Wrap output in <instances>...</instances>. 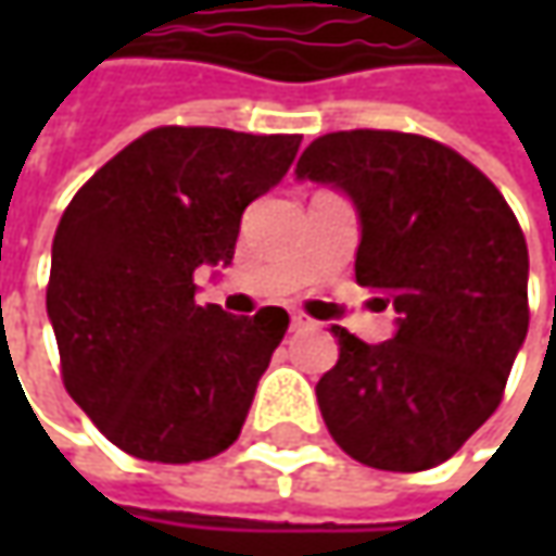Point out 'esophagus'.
Listing matches in <instances>:
<instances>
[{"instance_id": "1", "label": "esophagus", "mask_w": 556, "mask_h": 556, "mask_svg": "<svg viewBox=\"0 0 556 556\" xmlns=\"http://www.w3.org/2000/svg\"><path fill=\"white\" fill-rule=\"evenodd\" d=\"M290 328L293 331H306V328H315V321H312L309 315H303V312H290Z\"/></svg>"}]
</instances>
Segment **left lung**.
<instances>
[{
	"label": "left lung",
	"instance_id": "obj_1",
	"mask_svg": "<svg viewBox=\"0 0 556 556\" xmlns=\"http://www.w3.org/2000/svg\"><path fill=\"white\" fill-rule=\"evenodd\" d=\"M296 179L358 213L355 281L387 293L393 340L333 325L340 358L315 387L333 442L377 470L448 460L498 408L529 331V250L502 191L458 151L390 129L328 132Z\"/></svg>",
	"mask_w": 556,
	"mask_h": 556
}]
</instances>
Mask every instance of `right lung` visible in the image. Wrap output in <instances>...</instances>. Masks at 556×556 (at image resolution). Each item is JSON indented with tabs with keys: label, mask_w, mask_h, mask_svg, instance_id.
<instances>
[{
	"label": "right lung",
	"mask_w": 556,
	"mask_h": 556,
	"mask_svg": "<svg viewBox=\"0 0 556 556\" xmlns=\"http://www.w3.org/2000/svg\"><path fill=\"white\" fill-rule=\"evenodd\" d=\"M300 141L161 126L64 210L46 290L61 377L126 455L191 464L241 433L290 318L198 306L194 271L231 263L244 210L285 179Z\"/></svg>",
	"instance_id": "right-lung-1"
}]
</instances>
